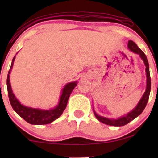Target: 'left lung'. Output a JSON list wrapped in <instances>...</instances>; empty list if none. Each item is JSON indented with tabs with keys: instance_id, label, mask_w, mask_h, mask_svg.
I'll use <instances>...</instances> for the list:
<instances>
[{
	"instance_id": "1",
	"label": "left lung",
	"mask_w": 158,
	"mask_h": 158,
	"mask_svg": "<svg viewBox=\"0 0 158 158\" xmlns=\"http://www.w3.org/2000/svg\"><path fill=\"white\" fill-rule=\"evenodd\" d=\"M128 47L131 51H132L133 52L139 55L140 57L142 58V60L144 61V63L146 66V73H147V88L146 90L144 92V94L141 98V100L139 101V103H138L137 106L135 108V109L132 110L130 113H129L127 116H123L122 118H118V119H109V118L103 117V116H98L96 112L94 111L95 116L101 122L105 124L108 125H111V126H115V127H121L124 126L128 124L129 122H130L131 121L135 119L136 117H137L138 116L140 115L143 110L145 108L147 103H148L149 96H150V88H151V78H150V70H149V63L147 59V57L143 52L140 49L139 47H137V45L135 44L133 41L129 40L128 42Z\"/></svg>"
}]
</instances>
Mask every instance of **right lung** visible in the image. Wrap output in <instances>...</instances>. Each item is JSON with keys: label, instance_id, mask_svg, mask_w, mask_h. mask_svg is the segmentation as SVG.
Returning a JSON list of instances; mask_svg holds the SVG:
<instances>
[{"label": "right lung", "instance_id": "1", "mask_svg": "<svg viewBox=\"0 0 158 158\" xmlns=\"http://www.w3.org/2000/svg\"><path fill=\"white\" fill-rule=\"evenodd\" d=\"M15 60V57L12 60L11 65L10 68L11 69L14 61ZM9 74L10 71L8 72L7 76V88H8V98L10 103V105L15 111L23 118L26 122L31 124L34 125H42V124H47L49 123L52 122L53 121L57 119L62 115V112L67 106V103L69 97L73 90L77 85V82H73V83H68L64 86V88L62 90V94L60 97V100L59 104L57 106V107L54 109L49 110V111H43L41 109H32V108H29L24 106L21 105L19 101L17 100L16 97L13 94L11 87L10 84V79H9Z\"/></svg>", "mask_w": 158, "mask_h": 158}]
</instances>
